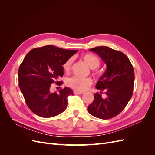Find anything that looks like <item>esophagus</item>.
<instances>
[{
    "label": "esophagus",
    "mask_w": 155,
    "mask_h": 155,
    "mask_svg": "<svg viewBox=\"0 0 155 155\" xmlns=\"http://www.w3.org/2000/svg\"><path fill=\"white\" fill-rule=\"evenodd\" d=\"M74 94H82L83 92L77 91H74Z\"/></svg>",
    "instance_id": "34e87169"
}]
</instances>
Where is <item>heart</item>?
Masks as SVG:
<instances>
[{
  "mask_svg": "<svg viewBox=\"0 0 155 155\" xmlns=\"http://www.w3.org/2000/svg\"><path fill=\"white\" fill-rule=\"evenodd\" d=\"M84 61H85L88 66L92 69H96L99 67L100 64V61L97 56L91 54H86L83 55L82 57ZM73 62V58H69L63 64V69L64 71L68 72L71 68L72 64ZM67 85L74 89V91H85L89 87L92 85V80L90 78H82L73 76L68 78L67 80Z\"/></svg>",
  "mask_w": 155,
  "mask_h": 155,
  "instance_id": "1",
  "label": "heart"
}]
</instances>
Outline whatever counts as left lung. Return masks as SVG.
I'll list each match as a JSON object with an SVG mask.
<instances>
[{
    "instance_id": "obj_1",
    "label": "left lung",
    "mask_w": 155,
    "mask_h": 155,
    "mask_svg": "<svg viewBox=\"0 0 155 155\" xmlns=\"http://www.w3.org/2000/svg\"><path fill=\"white\" fill-rule=\"evenodd\" d=\"M90 50L100 56L107 68L96 86L101 92L94 94V101L88 105V111L96 118L110 119L124 109L133 96V67L124 53L108 46H97ZM103 91L105 98L101 96Z\"/></svg>"
}]
</instances>
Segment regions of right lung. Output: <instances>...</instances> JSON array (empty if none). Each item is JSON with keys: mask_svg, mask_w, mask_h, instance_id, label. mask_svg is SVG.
I'll return each mask as SVG.
<instances>
[{"mask_svg": "<svg viewBox=\"0 0 155 155\" xmlns=\"http://www.w3.org/2000/svg\"><path fill=\"white\" fill-rule=\"evenodd\" d=\"M78 50H64L53 45L35 48L26 54L18 71V85L29 109L37 116L51 118L66 109L72 89L61 88L51 92V83L63 76V65Z\"/></svg>", "mask_w": 155, "mask_h": 155, "instance_id": "1", "label": "right lung"}]
</instances>
